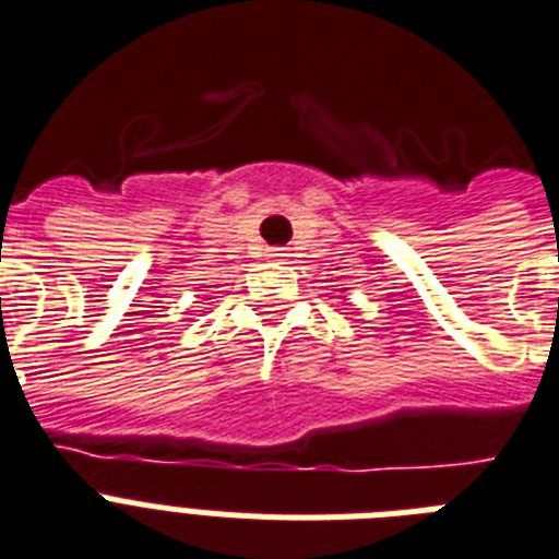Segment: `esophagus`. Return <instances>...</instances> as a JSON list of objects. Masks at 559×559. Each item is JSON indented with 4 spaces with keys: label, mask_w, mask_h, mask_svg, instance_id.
Instances as JSON below:
<instances>
[{
    "label": "esophagus",
    "mask_w": 559,
    "mask_h": 559,
    "mask_svg": "<svg viewBox=\"0 0 559 559\" xmlns=\"http://www.w3.org/2000/svg\"><path fill=\"white\" fill-rule=\"evenodd\" d=\"M270 258H275V261H287L289 252L284 247H275V249H270Z\"/></svg>",
    "instance_id": "1"
}]
</instances>
